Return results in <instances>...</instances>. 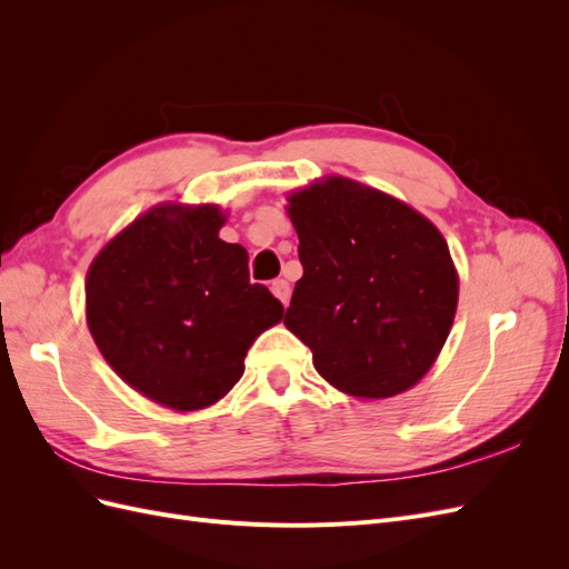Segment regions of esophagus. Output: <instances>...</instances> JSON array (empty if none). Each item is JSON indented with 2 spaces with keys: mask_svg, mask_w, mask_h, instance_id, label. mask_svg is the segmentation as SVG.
<instances>
[{
  "mask_svg": "<svg viewBox=\"0 0 569 569\" xmlns=\"http://www.w3.org/2000/svg\"><path fill=\"white\" fill-rule=\"evenodd\" d=\"M270 291L274 297H278L284 306L289 303V297H291V287H289V282L287 280H282V278H278V280H272V284H270Z\"/></svg>",
  "mask_w": 569,
  "mask_h": 569,
  "instance_id": "34e87169",
  "label": "esophagus"
}]
</instances>
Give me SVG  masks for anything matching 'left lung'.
<instances>
[{
    "label": "left lung",
    "instance_id": "obj_1",
    "mask_svg": "<svg viewBox=\"0 0 569 569\" xmlns=\"http://www.w3.org/2000/svg\"><path fill=\"white\" fill-rule=\"evenodd\" d=\"M303 278L287 330L313 351L327 382L356 399L418 385L451 332L458 272L422 213L349 178L289 194Z\"/></svg>",
    "mask_w": 569,
    "mask_h": 569
}]
</instances>
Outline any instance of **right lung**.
Wrapping results in <instances>:
<instances>
[{
  "instance_id": "obj_1",
  "label": "right lung",
  "mask_w": 569,
  "mask_h": 569,
  "mask_svg": "<svg viewBox=\"0 0 569 569\" xmlns=\"http://www.w3.org/2000/svg\"><path fill=\"white\" fill-rule=\"evenodd\" d=\"M218 206L161 203L97 253L84 282L92 339L134 391L180 412L220 401L282 303L218 237Z\"/></svg>"
}]
</instances>
